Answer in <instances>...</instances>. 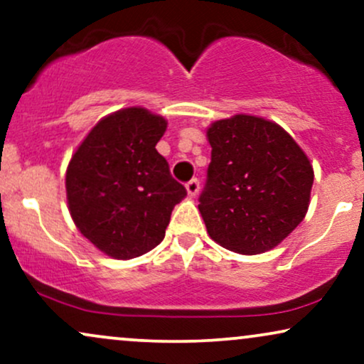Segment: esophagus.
<instances>
[{
    "mask_svg": "<svg viewBox=\"0 0 364 364\" xmlns=\"http://www.w3.org/2000/svg\"><path fill=\"white\" fill-rule=\"evenodd\" d=\"M186 189H187V194H189L191 198H196V196H198V192H199V181H198V178H192L191 182H187Z\"/></svg>",
    "mask_w": 364,
    "mask_h": 364,
    "instance_id": "34e87169",
    "label": "esophagus"
}]
</instances>
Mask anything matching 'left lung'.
I'll return each instance as SVG.
<instances>
[{
    "instance_id": "8db88e82",
    "label": "left lung",
    "mask_w": 364,
    "mask_h": 364,
    "mask_svg": "<svg viewBox=\"0 0 364 364\" xmlns=\"http://www.w3.org/2000/svg\"><path fill=\"white\" fill-rule=\"evenodd\" d=\"M199 211L209 237L237 254L279 245L310 206L314 166L279 124L249 114L215 121Z\"/></svg>"
}]
</instances>
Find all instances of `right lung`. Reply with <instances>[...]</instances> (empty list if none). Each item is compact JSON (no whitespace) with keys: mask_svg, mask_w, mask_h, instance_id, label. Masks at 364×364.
Returning <instances> with one entry per match:
<instances>
[{"mask_svg":"<svg viewBox=\"0 0 364 364\" xmlns=\"http://www.w3.org/2000/svg\"><path fill=\"white\" fill-rule=\"evenodd\" d=\"M166 119L126 107L100 119L73 153L66 199L76 228L112 259H134L164 240L187 196L156 151Z\"/></svg>","mask_w":364,"mask_h":364,"instance_id":"right-lung-1","label":"right lung"}]
</instances>
